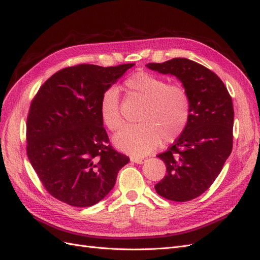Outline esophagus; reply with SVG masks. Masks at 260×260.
Listing matches in <instances>:
<instances>
[{"instance_id": "1", "label": "esophagus", "mask_w": 260, "mask_h": 260, "mask_svg": "<svg viewBox=\"0 0 260 260\" xmlns=\"http://www.w3.org/2000/svg\"><path fill=\"white\" fill-rule=\"evenodd\" d=\"M131 161L136 162V164H143L146 161L145 158H140V157H136V156H131Z\"/></svg>"}]
</instances>
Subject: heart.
<instances>
[{
    "mask_svg": "<svg viewBox=\"0 0 260 260\" xmlns=\"http://www.w3.org/2000/svg\"><path fill=\"white\" fill-rule=\"evenodd\" d=\"M124 86L144 103L137 118L140 123L125 125L114 137L118 148L143 156L155 151L161 140L172 143L184 132L191 117V98L182 84L168 83L160 76L138 72L125 79ZM99 112L109 130L120 128V96L115 86L102 93Z\"/></svg>",
    "mask_w": 260,
    "mask_h": 260,
    "instance_id": "obj_1",
    "label": "heart"
}]
</instances>
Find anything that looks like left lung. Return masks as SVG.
Segmentation results:
<instances>
[{
	"label": "left lung",
	"instance_id": "8db88e82",
	"mask_svg": "<svg viewBox=\"0 0 260 260\" xmlns=\"http://www.w3.org/2000/svg\"><path fill=\"white\" fill-rule=\"evenodd\" d=\"M146 66L177 77L190 94L191 117L184 132L157 156L166 164L167 175L155 190L169 201H191L214 183L232 152V99L215 73L191 59L179 57Z\"/></svg>",
	"mask_w": 260,
	"mask_h": 260
}]
</instances>
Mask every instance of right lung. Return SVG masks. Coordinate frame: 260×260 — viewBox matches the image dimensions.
Segmentation results:
<instances>
[{
	"label": "right lung",
	"mask_w": 260,
	"mask_h": 260,
	"mask_svg": "<svg viewBox=\"0 0 260 260\" xmlns=\"http://www.w3.org/2000/svg\"><path fill=\"white\" fill-rule=\"evenodd\" d=\"M133 65L66 67L39 89L27 117V155L53 198L92 206L112 191L118 171L129 162L109 144L99 103Z\"/></svg>",
	"instance_id": "obj_1"
}]
</instances>
